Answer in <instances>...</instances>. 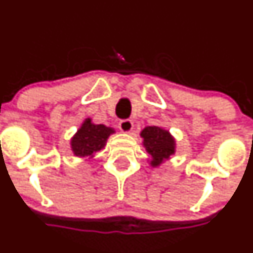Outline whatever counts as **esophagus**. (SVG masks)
I'll list each match as a JSON object with an SVG mask.
<instances>
[{"label": "esophagus", "mask_w": 253, "mask_h": 253, "mask_svg": "<svg viewBox=\"0 0 253 253\" xmlns=\"http://www.w3.org/2000/svg\"><path fill=\"white\" fill-rule=\"evenodd\" d=\"M119 127L121 129V132H124V133H129L132 131V128H133V122L131 120H122V121H120Z\"/></svg>", "instance_id": "1"}]
</instances>
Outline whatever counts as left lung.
<instances>
[{
	"instance_id": "1",
	"label": "left lung",
	"mask_w": 253,
	"mask_h": 253,
	"mask_svg": "<svg viewBox=\"0 0 253 253\" xmlns=\"http://www.w3.org/2000/svg\"><path fill=\"white\" fill-rule=\"evenodd\" d=\"M143 145L150 155V165L157 168L175 153V139L169 131L158 126H148L141 132Z\"/></svg>"
}]
</instances>
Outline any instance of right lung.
<instances>
[{"label": "right lung", "instance_id": "add662e5", "mask_svg": "<svg viewBox=\"0 0 253 253\" xmlns=\"http://www.w3.org/2000/svg\"><path fill=\"white\" fill-rule=\"evenodd\" d=\"M115 129L104 125H95L90 119H85L81 128L71 139V148L76 157H93L94 153L105 147L109 136Z\"/></svg>", "mask_w": 253, "mask_h": 253}]
</instances>
